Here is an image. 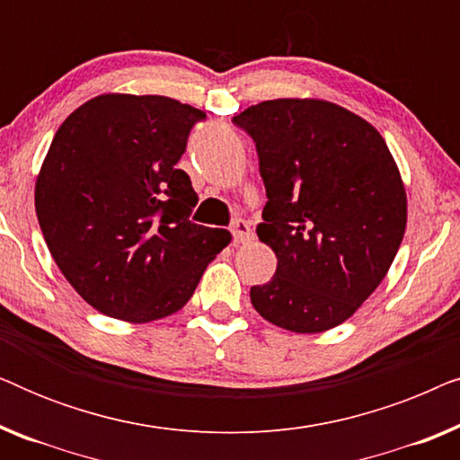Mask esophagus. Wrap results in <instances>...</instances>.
Instances as JSON below:
<instances>
[{
  "mask_svg": "<svg viewBox=\"0 0 460 460\" xmlns=\"http://www.w3.org/2000/svg\"><path fill=\"white\" fill-rule=\"evenodd\" d=\"M232 236H234L236 243H249L253 238V230L244 219H236L234 226H232Z\"/></svg>",
  "mask_w": 460,
  "mask_h": 460,
  "instance_id": "34e87169",
  "label": "esophagus"
}]
</instances>
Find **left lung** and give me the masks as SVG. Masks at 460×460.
I'll list each match as a JSON object with an SVG mask.
<instances>
[{
  "label": "left lung",
  "mask_w": 460,
  "mask_h": 460,
  "mask_svg": "<svg viewBox=\"0 0 460 460\" xmlns=\"http://www.w3.org/2000/svg\"><path fill=\"white\" fill-rule=\"evenodd\" d=\"M232 123L257 146L268 197L257 236L279 260L251 304L285 331L335 329L381 285L406 232V188L385 140L320 98L266 100Z\"/></svg>",
  "instance_id": "8db88e82"
}]
</instances>
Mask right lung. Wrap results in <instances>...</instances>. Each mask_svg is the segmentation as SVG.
<instances>
[{"label":"right lung","mask_w":460,"mask_h":460,"mask_svg":"<svg viewBox=\"0 0 460 460\" xmlns=\"http://www.w3.org/2000/svg\"><path fill=\"white\" fill-rule=\"evenodd\" d=\"M205 112L167 96L102 93L56 131L35 211L56 266L93 310L131 324L180 312L228 247L192 224L199 203L175 163Z\"/></svg>","instance_id":"obj_1"}]
</instances>
